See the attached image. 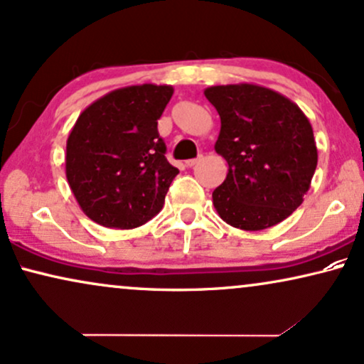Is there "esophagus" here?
Returning a JSON list of instances; mask_svg holds the SVG:
<instances>
[{
  "mask_svg": "<svg viewBox=\"0 0 364 364\" xmlns=\"http://www.w3.org/2000/svg\"><path fill=\"white\" fill-rule=\"evenodd\" d=\"M201 159V156H200V158H195V159H188L186 161V166L188 168H193V166H195V164H198V161H200Z\"/></svg>",
  "mask_w": 364,
  "mask_h": 364,
  "instance_id": "34e87169",
  "label": "esophagus"
}]
</instances>
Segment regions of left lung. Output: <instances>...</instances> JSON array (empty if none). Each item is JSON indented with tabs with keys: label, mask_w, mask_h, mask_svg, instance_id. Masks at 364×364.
<instances>
[{
	"label": "left lung",
	"mask_w": 364,
	"mask_h": 364,
	"mask_svg": "<svg viewBox=\"0 0 364 364\" xmlns=\"http://www.w3.org/2000/svg\"><path fill=\"white\" fill-rule=\"evenodd\" d=\"M205 97L222 121L215 151L228 163L213 191L220 218L248 232L280 223L304 201L317 166L309 119L291 99L255 84L213 85Z\"/></svg>",
	"instance_id": "1"
}]
</instances>
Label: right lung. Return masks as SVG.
I'll return each instance as SVG.
<instances>
[{
  "label": "right lung",
  "mask_w": 364,
  "mask_h": 364,
  "mask_svg": "<svg viewBox=\"0 0 364 364\" xmlns=\"http://www.w3.org/2000/svg\"><path fill=\"white\" fill-rule=\"evenodd\" d=\"M171 85H129L92 102L67 139L65 174L82 211L107 228L129 230L163 208L178 168L168 163L158 119Z\"/></svg>",
  "instance_id": "right-lung-1"
}]
</instances>
